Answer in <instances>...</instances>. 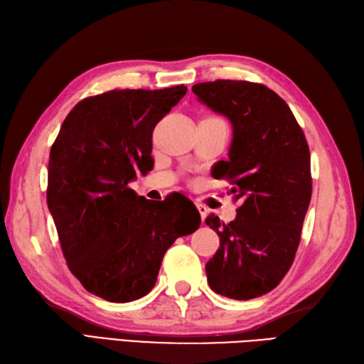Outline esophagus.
<instances>
[{
    "label": "esophagus",
    "instance_id": "1",
    "mask_svg": "<svg viewBox=\"0 0 364 364\" xmlns=\"http://www.w3.org/2000/svg\"><path fill=\"white\" fill-rule=\"evenodd\" d=\"M197 209H198V212H200V215H201V220L204 221L206 220V217H208V212H209V209L204 206V204H201V203H197Z\"/></svg>",
    "mask_w": 364,
    "mask_h": 364
}]
</instances>
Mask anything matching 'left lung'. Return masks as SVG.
<instances>
[{
	"label": "left lung",
	"instance_id": "left-lung-1",
	"mask_svg": "<svg viewBox=\"0 0 364 364\" xmlns=\"http://www.w3.org/2000/svg\"><path fill=\"white\" fill-rule=\"evenodd\" d=\"M192 92L230 121L229 160L217 178L241 203L228 225L206 218L220 237L208 283L220 295L250 300L275 289L294 263L312 195L309 146L286 101L263 85L217 80Z\"/></svg>",
	"mask_w": 364,
	"mask_h": 364
}]
</instances>
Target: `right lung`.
Segmentation results:
<instances>
[{
  "label": "right lung",
  "instance_id": "1",
  "mask_svg": "<svg viewBox=\"0 0 364 364\" xmlns=\"http://www.w3.org/2000/svg\"><path fill=\"white\" fill-rule=\"evenodd\" d=\"M188 92L123 89L81 100L49 156L48 206L70 272L112 303L152 291L166 250L200 228V213L138 197L129 183L152 171V132Z\"/></svg>",
  "mask_w": 364,
  "mask_h": 364
}]
</instances>
